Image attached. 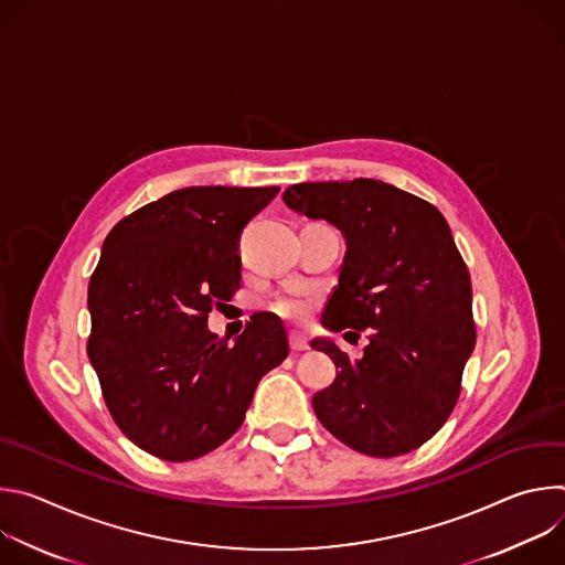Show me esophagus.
<instances>
[{
	"mask_svg": "<svg viewBox=\"0 0 565 565\" xmlns=\"http://www.w3.org/2000/svg\"><path fill=\"white\" fill-rule=\"evenodd\" d=\"M290 349L292 351H306L308 349V338L303 333H292L290 335Z\"/></svg>",
	"mask_w": 565,
	"mask_h": 565,
	"instance_id": "1",
	"label": "esophagus"
}]
</instances>
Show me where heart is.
<instances>
[{
	"label": "heart",
	"instance_id": "heart-1",
	"mask_svg": "<svg viewBox=\"0 0 565 565\" xmlns=\"http://www.w3.org/2000/svg\"><path fill=\"white\" fill-rule=\"evenodd\" d=\"M275 308L281 317L292 319V321H301L310 312V297L301 290H288L281 297H277Z\"/></svg>",
	"mask_w": 565,
	"mask_h": 565
}]
</instances>
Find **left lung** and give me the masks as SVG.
<instances>
[{"label":"left lung","instance_id":"left-lung-1","mask_svg":"<svg viewBox=\"0 0 565 565\" xmlns=\"http://www.w3.org/2000/svg\"><path fill=\"white\" fill-rule=\"evenodd\" d=\"M284 203L329 221L347 241L321 327L369 335L358 360L329 338L310 342L338 369L312 395L319 423L366 456L418 449L454 412L476 344L471 281L445 216L375 179L297 183Z\"/></svg>","mask_w":565,"mask_h":565}]
</instances>
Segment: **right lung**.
Returning <instances> with one entry per match:
<instances>
[{
  "instance_id": "right-lung-1",
  "label": "right lung",
  "mask_w": 565,
  "mask_h": 565,
  "mask_svg": "<svg viewBox=\"0 0 565 565\" xmlns=\"http://www.w3.org/2000/svg\"><path fill=\"white\" fill-rule=\"evenodd\" d=\"M279 188H183L107 234L89 281V360L120 431L163 460H194L246 418L288 355L281 319L250 317L230 344L207 329L241 284L238 238Z\"/></svg>"
}]
</instances>
